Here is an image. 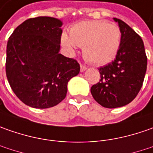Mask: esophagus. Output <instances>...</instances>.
Here are the masks:
<instances>
[{
	"mask_svg": "<svg viewBox=\"0 0 153 153\" xmlns=\"http://www.w3.org/2000/svg\"><path fill=\"white\" fill-rule=\"evenodd\" d=\"M86 69H87V68L85 66V65H82V64L80 65V72H82V73H83V72L85 71Z\"/></svg>",
	"mask_w": 153,
	"mask_h": 153,
	"instance_id": "34e87169",
	"label": "esophagus"
}]
</instances>
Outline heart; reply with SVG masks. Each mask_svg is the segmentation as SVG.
Masks as SVG:
<instances>
[{
  "mask_svg": "<svg viewBox=\"0 0 153 153\" xmlns=\"http://www.w3.org/2000/svg\"><path fill=\"white\" fill-rule=\"evenodd\" d=\"M61 42L70 51L77 46L82 47L87 60L103 65L113 61L118 54L121 30L118 25L105 21H81L70 29V35L66 33L62 34Z\"/></svg>",
  "mask_w": 153,
  "mask_h": 153,
  "instance_id": "obj_1",
  "label": "heart"
}]
</instances>
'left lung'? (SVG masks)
Returning <instances> with one entry per match:
<instances>
[{
  "mask_svg": "<svg viewBox=\"0 0 153 153\" xmlns=\"http://www.w3.org/2000/svg\"><path fill=\"white\" fill-rule=\"evenodd\" d=\"M121 30V42L116 58L99 68L101 79L91 88L101 106L116 108L134 100L144 81L147 58L142 39L120 19L113 18Z\"/></svg>",
  "mask_w": 153,
  "mask_h": 153,
  "instance_id": "obj_1",
  "label": "left lung"
}]
</instances>
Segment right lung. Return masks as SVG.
Here are the masks:
<instances>
[{
    "label": "right lung",
    "mask_w": 153,
    "mask_h": 153,
    "mask_svg": "<svg viewBox=\"0 0 153 153\" xmlns=\"http://www.w3.org/2000/svg\"><path fill=\"white\" fill-rule=\"evenodd\" d=\"M62 22L51 17L24 21L10 36L6 73L10 86L24 104L52 108L66 97L68 83L79 74L77 61L59 53Z\"/></svg>",
    "instance_id": "right-lung-1"
}]
</instances>
